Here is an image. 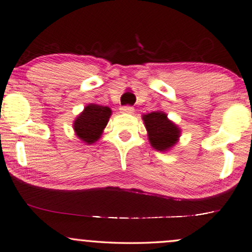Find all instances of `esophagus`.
<instances>
[{
	"mask_svg": "<svg viewBox=\"0 0 252 252\" xmlns=\"http://www.w3.org/2000/svg\"><path fill=\"white\" fill-rule=\"evenodd\" d=\"M121 111L125 114H133L134 108L131 106H123V107H121Z\"/></svg>",
	"mask_w": 252,
	"mask_h": 252,
	"instance_id": "obj_1",
	"label": "esophagus"
}]
</instances>
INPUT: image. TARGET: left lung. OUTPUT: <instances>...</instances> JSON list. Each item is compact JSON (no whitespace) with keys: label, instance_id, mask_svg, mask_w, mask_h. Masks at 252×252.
<instances>
[{"label":"left lung","instance_id":"8db88e82","mask_svg":"<svg viewBox=\"0 0 252 252\" xmlns=\"http://www.w3.org/2000/svg\"><path fill=\"white\" fill-rule=\"evenodd\" d=\"M142 119L147 130L151 146L158 152H168L174 147L181 137V128L167 118L162 110L143 115Z\"/></svg>","mask_w":252,"mask_h":252}]
</instances>
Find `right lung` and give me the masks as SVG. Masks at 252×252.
Returning <instances> with one entry per match:
<instances>
[{
    "mask_svg": "<svg viewBox=\"0 0 252 252\" xmlns=\"http://www.w3.org/2000/svg\"><path fill=\"white\" fill-rule=\"evenodd\" d=\"M110 116L109 107L97 104L87 105L73 121L72 127L76 136L87 145L96 143L101 137Z\"/></svg>",
    "mask_w": 252,
    "mask_h": 252,
    "instance_id": "1",
    "label": "right lung"
}]
</instances>
